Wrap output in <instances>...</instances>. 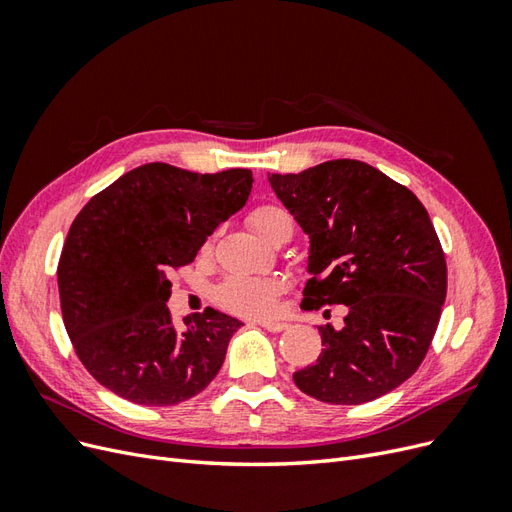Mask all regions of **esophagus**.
I'll use <instances>...</instances> for the list:
<instances>
[{
	"instance_id": "34e87169",
	"label": "esophagus",
	"mask_w": 512,
	"mask_h": 512,
	"mask_svg": "<svg viewBox=\"0 0 512 512\" xmlns=\"http://www.w3.org/2000/svg\"><path fill=\"white\" fill-rule=\"evenodd\" d=\"M256 324H260L262 329H267V331H271V333H280V331H284L288 324L286 322H271V320H260V322H256Z\"/></svg>"
}]
</instances>
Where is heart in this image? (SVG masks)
<instances>
[{"instance_id": "obj_1", "label": "heart", "mask_w": 512, "mask_h": 512, "mask_svg": "<svg viewBox=\"0 0 512 512\" xmlns=\"http://www.w3.org/2000/svg\"><path fill=\"white\" fill-rule=\"evenodd\" d=\"M252 228L262 239H275L280 232L292 230V218L277 205H260L247 215ZM282 284L271 277L230 275L215 288V301L239 316H267L275 309Z\"/></svg>"}]
</instances>
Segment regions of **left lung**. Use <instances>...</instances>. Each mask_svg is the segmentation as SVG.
<instances>
[{
  "label": "left lung",
  "mask_w": 512,
  "mask_h": 512,
  "mask_svg": "<svg viewBox=\"0 0 512 512\" xmlns=\"http://www.w3.org/2000/svg\"><path fill=\"white\" fill-rule=\"evenodd\" d=\"M269 183L309 235L312 277L301 307L344 305L342 329L320 327L324 348L294 371V384L335 406L391 393L423 363L446 299V260L427 209L359 160H329Z\"/></svg>",
  "instance_id": "1"
}]
</instances>
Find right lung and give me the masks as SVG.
<instances>
[{
  "instance_id": "obj_1",
  "label": "right lung",
  "mask_w": 512,
  "mask_h": 512,
  "mask_svg": "<svg viewBox=\"0 0 512 512\" xmlns=\"http://www.w3.org/2000/svg\"><path fill=\"white\" fill-rule=\"evenodd\" d=\"M252 170L138 166L76 215L57 267L66 331L85 369L138 406H175L218 376L241 322L218 309L177 329L168 273L190 265L252 192Z\"/></svg>"
}]
</instances>
